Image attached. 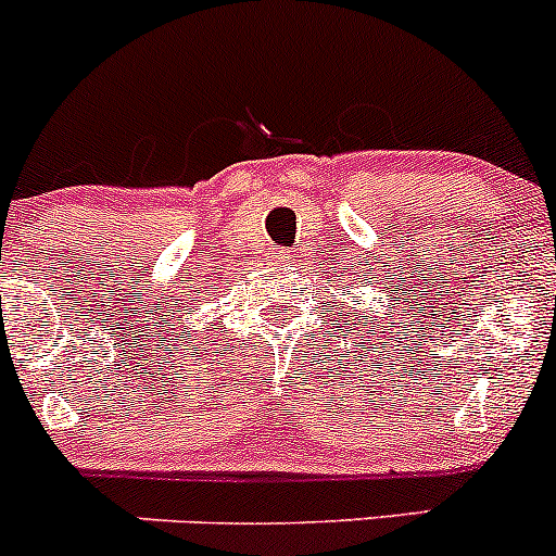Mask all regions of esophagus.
<instances>
[{"mask_svg":"<svg viewBox=\"0 0 556 556\" xmlns=\"http://www.w3.org/2000/svg\"><path fill=\"white\" fill-rule=\"evenodd\" d=\"M293 257H295L293 250H274V252H271V261H277V263L293 261Z\"/></svg>","mask_w":556,"mask_h":556,"instance_id":"34e87169","label":"esophagus"}]
</instances>
